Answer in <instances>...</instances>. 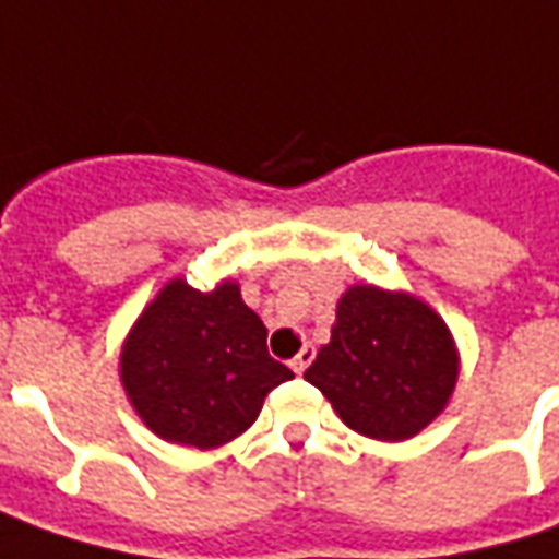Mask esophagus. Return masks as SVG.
<instances>
[{"instance_id": "obj_1", "label": "esophagus", "mask_w": 559, "mask_h": 559, "mask_svg": "<svg viewBox=\"0 0 559 559\" xmlns=\"http://www.w3.org/2000/svg\"><path fill=\"white\" fill-rule=\"evenodd\" d=\"M314 356H317V350H314V344H305L302 350L296 353V359H293V371H296V374H302L305 368H308V365L314 362Z\"/></svg>"}]
</instances>
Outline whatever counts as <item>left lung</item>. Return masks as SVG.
<instances>
[{
    "label": "left lung",
    "instance_id": "left-lung-1",
    "mask_svg": "<svg viewBox=\"0 0 559 559\" xmlns=\"http://www.w3.org/2000/svg\"><path fill=\"white\" fill-rule=\"evenodd\" d=\"M305 380L353 431L407 440L443 411L455 389V341L419 299L359 284L341 296L332 341Z\"/></svg>",
    "mask_w": 559,
    "mask_h": 559
}]
</instances>
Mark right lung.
<instances>
[{
  "mask_svg": "<svg viewBox=\"0 0 559 559\" xmlns=\"http://www.w3.org/2000/svg\"><path fill=\"white\" fill-rule=\"evenodd\" d=\"M290 377L269 356L266 326L233 281L212 293L167 284L122 350V386L140 419L194 449H215L251 428L263 399Z\"/></svg>",
  "mask_w": 559,
  "mask_h": 559,
  "instance_id": "right-lung-1",
  "label": "right lung"
}]
</instances>
